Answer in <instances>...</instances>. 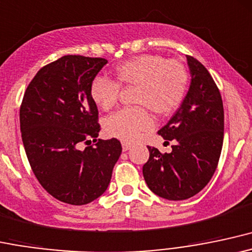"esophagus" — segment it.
<instances>
[{"mask_svg": "<svg viewBox=\"0 0 252 252\" xmlns=\"http://www.w3.org/2000/svg\"><path fill=\"white\" fill-rule=\"evenodd\" d=\"M121 145H123L124 151H127V150H129V149L132 148V144L131 143H127V141H123V143H121Z\"/></svg>", "mask_w": 252, "mask_h": 252, "instance_id": "obj_1", "label": "esophagus"}]
</instances>
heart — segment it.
Here are the masks:
<instances>
[{
    "instance_id": "1",
    "label": "heart",
    "mask_w": 252,
    "mask_h": 252,
    "mask_svg": "<svg viewBox=\"0 0 252 252\" xmlns=\"http://www.w3.org/2000/svg\"><path fill=\"white\" fill-rule=\"evenodd\" d=\"M115 81L94 78L90 86L93 100L102 109L117 102L119 84L138 86L135 103L145 107L123 108L106 121V131L124 141H134L154 127L148 108L157 114H169L182 103L188 88V71L177 61H166L156 55H141L120 64L115 69Z\"/></svg>"
}]
</instances>
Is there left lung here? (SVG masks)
I'll use <instances>...</instances> for the list:
<instances>
[{"label":"left lung","instance_id":"left-lung-1","mask_svg":"<svg viewBox=\"0 0 252 252\" xmlns=\"http://www.w3.org/2000/svg\"><path fill=\"white\" fill-rule=\"evenodd\" d=\"M190 86L180 108L158 131L172 140L170 154L148 146L143 175L152 193L180 201L206 187L216 171L224 140V107L211 73L197 59L187 56ZM169 143V141H166Z\"/></svg>","mask_w":252,"mask_h":252}]
</instances>
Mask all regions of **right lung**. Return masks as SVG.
Listing matches in <instances>:
<instances>
[{
	"instance_id": "add662e5",
	"label": "right lung",
	"mask_w": 252,
	"mask_h": 252,
	"mask_svg": "<svg viewBox=\"0 0 252 252\" xmlns=\"http://www.w3.org/2000/svg\"><path fill=\"white\" fill-rule=\"evenodd\" d=\"M107 63L69 55L47 64L28 84L20 108L22 143L36 180L70 205H87L107 190L123 150L115 138L96 139L100 125L90 86ZM83 142L89 146L82 150Z\"/></svg>"
}]
</instances>
